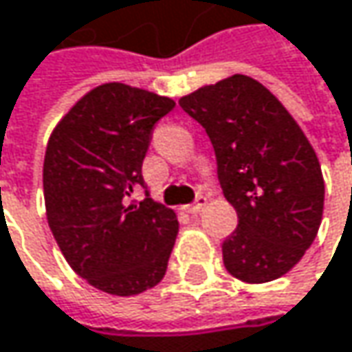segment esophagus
<instances>
[{
  "label": "esophagus",
  "instance_id": "esophagus-1",
  "mask_svg": "<svg viewBox=\"0 0 352 352\" xmlns=\"http://www.w3.org/2000/svg\"><path fill=\"white\" fill-rule=\"evenodd\" d=\"M206 201H208V197H206V195H197V197H195V201H193L191 206H187V212H189V214H197V212H201V210H204V206H206Z\"/></svg>",
  "mask_w": 352,
  "mask_h": 352
}]
</instances>
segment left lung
I'll list each match as a JSON object with an SVG mask.
<instances>
[{
  "mask_svg": "<svg viewBox=\"0 0 352 352\" xmlns=\"http://www.w3.org/2000/svg\"><path fill=\"white\" fill-rule=\"evenodd\" d=\"M216 153L218 179L239 226L222 245L224 267L246 283L285 275L314 243L324 210L316 153L281 102L232 75L179 100Z\"/></svg>",
  "mask_w": 352,
  "mask_h": 352,
  "instance_id": "obj_1",
  "label": "left lung"
}]
</instances>
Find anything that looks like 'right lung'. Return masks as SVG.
Here are the masks:
<instances>
[{
    "label": "right lung",
    "mask_w": 352,
    "mask_h": 352,
    "mask_svg": "<svg viewBox=\"0 0 352 352\" xmlns=\"http://www.w3.org/2000/svg\"><path fill=\"white\" fill-rule=\"evenodd\" d=\"M169 98L106 83L54 128L44 155V201L52 236L73 271L111 296L155 287L167 271L179 222L142 179L155 124ZM142 186L145 199L131 193Z\"/></svg>",
    "instance_id": "right-lung-1"
}]
</instances>
